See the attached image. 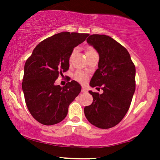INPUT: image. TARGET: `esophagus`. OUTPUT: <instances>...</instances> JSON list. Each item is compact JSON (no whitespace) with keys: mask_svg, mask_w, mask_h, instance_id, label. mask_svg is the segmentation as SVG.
<instances>
[{"mask_svg":"<svg viewBox=\"0 0 160 160\" xmlns=\"http://www.w3.org/2000/svg\"><path fill=\"white\" fill-rule=\"evenodd\" d=\"M82 92H84V93L87 92V88H85V87H83L82 89Z\"/></svg>","mask_w":160,"mask_h":160,"instance_id":"34e87169","label":"esophagus"}]
</instances>
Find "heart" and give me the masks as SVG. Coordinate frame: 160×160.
<instances>
[{"mask_svg": "<svg viewBox=\"0 0 160 160\" xmlns=\"http://www.w3.org/2000/svg\"><path fill=\"white\" fill-rule=\"evenodd\" d=\"M75 52L76 50H73V52H72L71 55V59L72 58V57L73 56V54H75ZM85 52H86V55L88 56L89 54L95 53L96 51L93 47H90V46H87V47H85ZM75 78L78 81V82H79L81 83H85L87 80H88V75L82 71H77L75 74Z\"/></svg>", "mask_w": 160, "mask_h": 160, "instance_id": "obj_1", "label": "heart"}]
</instances>
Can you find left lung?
<instances>
[{
  "instance_id": "1",
  "label": "left lung",
  "mask_w": 160,
  "mask_h": 160,
  "mask_svg": "<svg viewBox=\"0 0 160 160\" xmlns=\"http://www.w3.org/2000/svg\"><path fill=\"white\" fill-rule=\"evenodd\" d=\"M87 41L99 54L98 68L89 85L102 86L103 92L89 91L93 102L85 107L84 114L94 126L108 129L119 124L129 110L135 89V67L128 50L110 36L94 34Z\"/></svg>"
}]
</instances>
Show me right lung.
Masks as SVG:
<instances>
[{
  "instance_id": "right-lung-1",
  "label": "right lung",
  "mask_w": 160,
  "mask_h": 160,
  "mask_svg": "<svg viewBox=\"0 0 160 160\" xmlns=\"http://www.w3.org/2000/svg\"><path fill=\"white\" fill-rule=\"evenodd\" d=\"M88 36L59 32L39 43L26 61L22 87L28 110L41 124L52 125L62 121L70 104L80 93L82 87L76 81L62 87L54 83L68 70L74 48Z\"/></svg>"
}]
</instances>
